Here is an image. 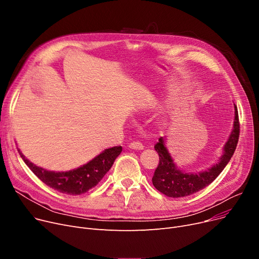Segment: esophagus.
<instances>
[{
	"label": "esophagus",
	"instance_id": "esophagus-1",
	"mask_svg": "<svg viewBox=\"0 0 259 259\" xmlns=\"http://www.w3.org/2000/svg\"><path fill=\"white\" fill-rule=\"evenodd\" d=\"M130 149H133V150H143V144L139 141H133L128 144Z\"/></svg>",
	"mask_w": 259,
	"mask_h": 259
}]
</instances>
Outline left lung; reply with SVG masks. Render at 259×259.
<instances>
[{
  "label": "left lung",
  "mask_w": 259,
  "mask_h": 259,
  "mask_svg": "<svg viewBox=\"0 0 259 259\" xmlns=\"http://www.w3.org/2000/svg\"><path fill=\"white\" fill-rule=\"evenodd\" d=\"M240 124L238 118V110L235 106V121L230 138L225 145L224 155L220 158V161L213 167L207 170L201 171L198 174L182 173L175 166L173 159L169 156L164 145L163 138H159V141L155 144V150L159 155V163L155 169L152 178L154 187L160 192L170 198H180L198 192L208 184H211L218 175L224 170L229 163L239 139Z\"/></svg>",
  "instance_id": "obj_1"
}]
</instances>
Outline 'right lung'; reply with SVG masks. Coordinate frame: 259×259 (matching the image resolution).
Wrapping results in <instances>:
<instances>
[{"label": "right lung", "instance_id": "1", "mask_svg": "<svg viewBox=\"0 0 259 259\" xmlns=\"http://www.w3.org/2000/svg\"><path fill=\"white\" fill-rule=\"evenodd\" d=\"M120 145L103 151L85 165L69 171H51L31 163L20 152L24 162L32 173L46 186L60 193L68 195H81L95 188L112 167L115 159L120 155Z\"/></svg>", "mask_w": 259, "mask_h": 259}]
</instances>
